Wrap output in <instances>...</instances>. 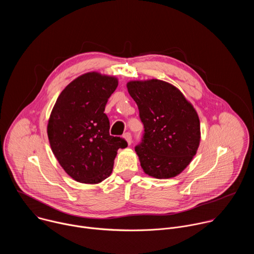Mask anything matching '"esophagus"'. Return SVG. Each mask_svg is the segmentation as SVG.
I'll return each mask as SVG.
<instances>
[{"mask_svg":"<svg viewBox=\"0 0 254 254\" xmlns=\"http://www.w3.org/2000/svg\"><path fill=\"white\" fill-rule=\"evenodd\" d=\"M124 137H125V139L127 140V144H130L131 143V134L129 133V132H126L125 134H124Z\"/></svg>","mask_w":254,"mask_h":254,"instance_id":"1","label":"esophagus"}]
</instances>
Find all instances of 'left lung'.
Listing matches in <instances>:
<instances>
[{
    "mask_svg": "<svg viewBox=\"0 0 254 254\" xmlns=\"http://www.w3.org/2000/svg\"><path fill=\"white\" fill-rule=\"evenodd\" d=\"M143 135L134 148L143 172L168 179L182 172L196 155L200 121L193 105L174 85L159 79L129 81Z\"/></svg>",
    "mask_w": 254,
    "mask_h": 254,
    "instance_id": "left-lung-1",
    "label": "left lung"
}]
</instances>
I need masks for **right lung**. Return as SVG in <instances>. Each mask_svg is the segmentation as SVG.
Masks as SVG:
<instances>
[{
    "mask_svg": "<svg viewBox=\"0 0 254 254\" xmlns=\"http://www.w3.org/2000/svg\"><path fill=\"white\" fill-rule=\"evenodd\" d=\"M119 81L114 76L88 72L70 82L58 96L47 133L52 152L64 171L77 182L97 184L113 172L126 139L110 134L104 114Z\"/></svg>",
    "mask_w": 254,
    "mask_h": 254,
    "instance_id": "1",
    "label": "right lung"
}]
</instances>
